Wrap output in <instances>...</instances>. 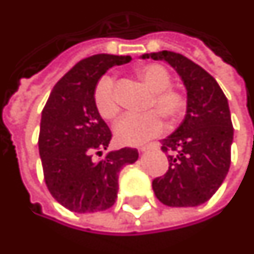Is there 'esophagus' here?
I'll use <instances>...</instances> for the list:
<instances>
[{
  "label": "esophagus",
  "mask_w": 254,
  "mask_h": 254,
  "mask_svg": "<svg viewBox=\"0 0 254 254\" xmlns=\"http://www.w3.org/2000/svg\"><path fill=\"white\" fill-rule=\"evenodd\" d=\"M158 148H159V143H151V144L144 145V147H140L139 150L140 152H145L148 150H158Z\"/></svg>",
  "instance_id": "esophagus-1"
}]
</instances>
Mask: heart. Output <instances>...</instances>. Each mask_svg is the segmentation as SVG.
Masks as SVG:
<instances>
[{"instance_id":"b5f03b06","label":"heart","mask_w":254,"mask_h":254,"mask_svg":"<svg viewBox=\"0 0 254 254\" xmlns=\"http://www.w3.org/2000/svg\"><path fill=\"white\" fill-rule=\"evenodd\" d=\"M137 75L143 84L152 90L148 103L150 109L157 110L168 122L177 121L184 114L187 106L186 96L170 86L172 77L164 65L157 63L141 65L137 68ZM93 99L99 114L104 120L111 121L120 113V104L115 93V81L113 77L104 75L99 81ZM157 113L156 111H148L144 114L124 115L114 127L117 141L124 145H140L161 134L164 130V121Z\"/></svg>"}]
</instances>
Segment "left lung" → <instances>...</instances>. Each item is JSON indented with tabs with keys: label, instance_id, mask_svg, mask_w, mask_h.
Wrapping results in <instances>:
<instances>
[{
	"label": "left lung",
	"instance_id": "left-lung-1",
	"mask_svg": "<svg viewBox=\"0 0 254 254\" xmlns=\"http://www.w3.org/2000/svg\"><path fill=\"white\" fill-rule=\"evenodd\" d=\"M140 58L166 62L187 90L184 120L161 140L169 169L152 180V190L166 206H198L212 198L230 169L234 127L228 100L209 72L180 53L161 51Z\"/></svg>",
	"mask_w": 254,
	"mask_h": 254
}]
</instances>
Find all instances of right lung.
<instances>
[{
    "mask_svg": "<svg viewBox=\"0 0 254 254\" xmlns=\"http://www.w3.org/2000/svg\"><path fill=\"white\" fill-rule=\"evenodd\" d=\"M130 60L100 53L78 62L53 86L42 110L38 148L45 183L53 198L75 213L113 206L120 170L139 158L136 148L125 147L93 159L107 150L113 136L95 106L96 85L109 68Z\"/></svg>",
    "mask_w": 254,
    "mask_h": 254,
    "instance_id": "add662e5",
    "label": "right lung"
}]
</instances>
